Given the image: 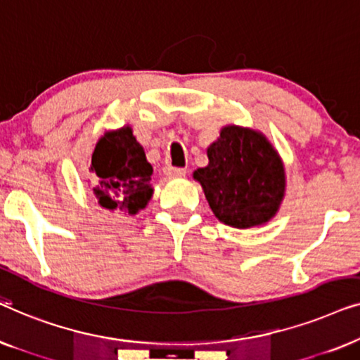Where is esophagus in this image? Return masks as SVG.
I'll return each mask as SVG.
<instances>
[{
	"mask_svg": "<svg viewBox=\"0 0 360 360\" xmlns=\"http://www.w3.org/2000/svg\"><path fill=\"white\" fill-rule=\"evenodd\" d=\"M186 170L181 169V167H169V169H165V175L169 176V179H181V176H185Z\"/></svg>",
	"mask_w": 360,
	"mask_h": 360,
	"instance_id": "obj_1",
	"label": "esophagus"
}]
</instances>
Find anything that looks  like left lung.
Listing matches in <instances>:
<instances>
[{
	"label": "left lung",
	"instance_id": "1",
	"mask_svg": "<svg viewBox=\"0 0 360 360\" xmlns=\"http://www.w3.org/2000/svg\"><path fill=\"white\" fill-rule=\"evenodd\" d=\"M210 164L195 170L221 223L245 229L267 223L285 193V170L272 144L252 129L226 126L208 147Z\"/></svg>",
	"mask_w": 360,
	"mask_h": 360
}]
</instances>
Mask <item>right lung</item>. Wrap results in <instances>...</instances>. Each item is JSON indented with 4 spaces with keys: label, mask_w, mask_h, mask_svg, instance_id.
Returning <instances> with one entry per match:
<instances>
[{
    "label": "right lung",
    "mask_w": 360,
    "mask_h": 360,
    "mask_svg": "<svg viewBox=\"0 0 360 360\" xmlns=\"http://www.w3.org/2000/svg\"><path fill=\"white\" fill-rule=\"evenodd\" d=\"M91 172L100 180L93 193L103 208L136 214L150 200L154 169L129 126L101 137L91 155Z\"/></svg>",
    "instance_id": "right-lung-1"
}]
</instances>
